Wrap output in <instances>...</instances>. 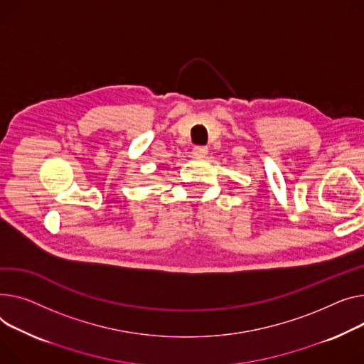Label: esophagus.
I'll use <instances>...</instances> for the list:
<instances>
[{
	"instance_id": "34e87169",
	"label": "esophagus",
	"mask_w": 364,
	"mask_h": 364,
	"mask_svg": "<svg viewBox=\"0 0 364 364\" xmlns=\"http://www.w3.org/2000/svg\"><path fill=\"white\" fill-rule=\"evenodd\" d=\"M206 154H208L206 146H196V148H193V152H191V155L195 158H205Z\"/></svg>"
}]
</instances>
